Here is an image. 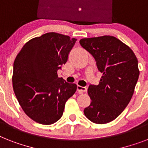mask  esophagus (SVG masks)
Here are the masks:
<instances>
[{"instance_id":"34e87169","label":"esophagus","mask_w":148,"mask_h":148,"mask_svg":"<svg viewBox=\"0 0 148 148\" xmlns=\"http://www.w3.org/2000/svg\"><path fill=\"white\" fill-rule=\"evenodd\" d=\"M86 90H87V88L85 87V86H79V85L77 86L78 93H84V92H86Z\"/></svg>"}]
</instances>
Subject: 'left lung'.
<instances>
[{
	"label": "left lung",
	"mask_w": 148,
	"mask_h": 148,
	"mask_svg": "<svg viewBox=\"0 0 148 148\" xmlns=\"http://www.w3.org/2000/svg\"><path fill=\"white\" fill-rule=\"evenodd\" d=\"M81 46L97 62L103 75L98 85H90L91 103L84 115L96 124H106L116 119L125 109L138 80V63L133 51L111 36L80 40Z\"/></svg>",
	"instance_id": "8db88e82"
}]
</instances>
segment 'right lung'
<instances>
[{"instance_id": "1", "label": "right lung", "mask_w": 148, "mask_h": 148, "mask_svg": "<svg viewBox=\"0 0 148 148\" xmlns=\"http://www.w3.org/2000/svg\"><path fill=\"white\" fill-rule=\"evenodd\" d=\"M77 39L56 32L35 37L23 45L14 63L16 97L24 112L36 122L51 125L59 120L64 106L77 90L58 76Z\"/></svg>"}]
</instances>
